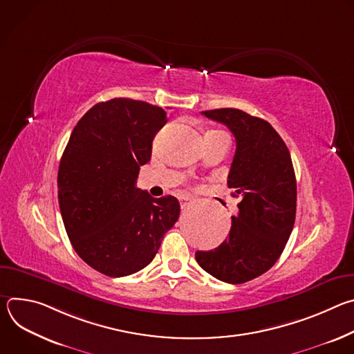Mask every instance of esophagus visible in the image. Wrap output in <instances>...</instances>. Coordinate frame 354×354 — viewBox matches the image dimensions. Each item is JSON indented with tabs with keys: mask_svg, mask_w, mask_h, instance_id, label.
I'll return each mask as SVG.
<instances>
[{
	"mask_svg": "<svg viewBox=\"0 0 354 354\" xmlns=\"http://www.w3.org/2000/svg\"><path fill=\"white\" fill-rule=\"evenodd\" d=\"M193 198L190 197V196H182V197H179V203H180V207L182 209H186L187 206H190L192 203H193Z\"/></svg>",
	"mask_w": 354,
	"mask_h": 354,
	"instance_id": "34e87169",
	"label": "esophagus"
}]
</instances>
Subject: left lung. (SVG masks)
Listing matches in <instances>:
<instances>
[{"label": "left lung", "mask_w": 354, "mask_h": 354, "mask_svg": "<svg viewBox=\"0 0 354 354\" xmlns=\"http://www.w3.org/2000/svg\"><path fill=\"white\" fill-rule=\"evenodd\" d=\"M201 115L235 137L227 183L242 198L228 238L216 249L197 250L196 261L216 279L241 284L268 272L284 250L295 221V174L286 142L266 120L232 108Z\"/></svg>", "instance_id": "1"}]
</instances>
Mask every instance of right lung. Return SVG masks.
Returning <instances> with one entry per match:
<instances>
[{
    "instance_id": "add662e5",
    "label": "right lung",
    "mask_w": 354,
    "mask_h": 354,
    "mask_svg": "<svg viewBox=\"0 0 354 354\" xmlns=\"http://www.w3.org/2000/svg\"><path fill=\"white\" fill-rule=\"evenodd\" d=\"M167 122L160 106L115 97L92 106L70 136L57 176L60 212L78 257L99 273L144 269L179 218L176 197L136 186Z\"/></svg>"
}]
</instances>
